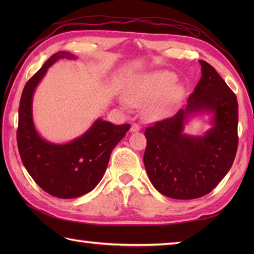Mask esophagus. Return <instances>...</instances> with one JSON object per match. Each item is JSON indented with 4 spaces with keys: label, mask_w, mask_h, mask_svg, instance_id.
<instances>
[{
    "label": "esophagus",
    "mask_w": 254,
    "mask_h": 254,
    "mask_svg": "<svg viewBox=\"0 0 254 254\" xmlns=\"http://www.w3.org/2000/svg\"><path fill=\"white\" fill-rule=\"evenodd\" d=\"M139 130H141V126H139V124H137V123H133L132 124L131 132H137Z\"/></svg>",
    "instance_id": "34e87169"
}]
</instances>
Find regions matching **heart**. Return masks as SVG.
<instances>
[{"label":"heart","mask_w":254,"mask_h":254,"mask_svg":"<svg viewBox=\"0 0 254 254\" xmlns=\"http://www.w3.org/2000/svg\"><path fill=\"white\" fill-rule=\"evenodd\" d=\"M177 75L170 71H158L139 75L127 85L123 106L144 107L150 118L166 116L182 100L185 88L176 84Z\"/></svg>","instance_id":"1"}]
</instances>
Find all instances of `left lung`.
Here are the masks:
<instances>
[{
    "instance_id": "obj_1",
    "label": "left lung",
    "mask_w": 254,
    "mask_h": 254,
    "mask_svg": "<svg viewBox=\"0 0 254 254\" xmlns=\"http://www.w3.org/2000/svg\"><path fill=\"white\" fill-rule=\"evenodd\" d=\"M202 77L185 109L146 127L144 165L152 185L177 199L213 191L233 166L238 148V101L210 64L199 60ZM213 112V127L204 137L183 133L192 113Z\"/></svg>"
}]
</instances>
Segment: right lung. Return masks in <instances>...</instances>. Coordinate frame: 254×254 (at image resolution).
I'll return each instance as SVG.
<instances>
[{"instance_id":"right-lung-1","label":"right lung","mask_w":254,"mask_h":254,"mask_svg":"<svg viewBox=\"0 0 254 254\" xmlns=\"http://www.w3.org/2000/svg\"><path fill=\"white\" fill-rule=\"evenodd\" d=\"M59 59L75 58L68 52L55 53L25 85L18 110L17 145L25 168L42 190L56 197L74 198L98 185L112 149L131 126H115L98 119L87 132L67 144L42 138L32 122V95L47 69Z\"/></svg>"}]
</instances>
